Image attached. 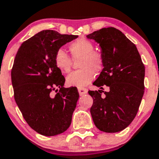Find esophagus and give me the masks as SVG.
I'll use <instances>...</instances> for the list:
<instances>
[{
	"label": "esophagus",
	"mask_w": 159,
	"mask_h": 159,
	"mask_svg": "<svg viewBox=\"0 0 159 159\" xmlns=\"http://www.w3.org/2000/svg\"><path fill=\"white\" fill-rule=\"evenodd\" d=\"M88 92V90L86 89H83V88H79L78 89V93L80 95H83Z\"/></svg>",
	"instance_id": "1"
}]
</instances>
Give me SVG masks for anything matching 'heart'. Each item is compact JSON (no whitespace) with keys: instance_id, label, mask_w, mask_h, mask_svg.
<instances>
[{"instance_id":"obj_1","label":"heart","mask_w":159,"mask_h":159,"mask_svg":"<svg viewBox=\"0 0 159 159\" xmlns=\"http://www.w3.org/2000/svg\"><path fill=\"white\" fill-rule=\"evenodd\" d=\"M94 44L85 39H79L69 46L72 57L81 58L79 67L81 69L75 70L67 77L66 82L70 87L83 88L93 81L95 72H100L104 67L103 57L99 52L95 51ZM56 67L63 73H68L72 61L63 49H59L54 56Z\"/></svg>"}]
</instances>
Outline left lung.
I'll return each mask as SVG.
<instances>
[{
  "label": "left lung",
  "instance_id": "1",
  "mask_svg": "<svg viewBox=\"0 0 159 159\" xmlns=\"http://www.w3.org/2000/svg\"><path fill=\"white\" fill-rule=\"evenodd\" d=\"M86 37L99 44L104 60L102 70L93 82L100 89L89 92L93 98L92 120L101 131L120 132L130 125L139 109L144 65L136 46L115 28H102ZM103 85L109 87L108 92L101 90Z\"/></svg>",
  "mask_w": 159,
  "mask_h": 159
}]
</instances>
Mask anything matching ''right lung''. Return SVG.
<instances>
[{"label":"right lung","instance_id":"1","mask_svg":"<svg viewBox=\"0 0 159 159\" xmlns=\"http://www.w3.org/2000/svg\"><path fill=\"white\" fill-rule=\"evenodd\" d=\"M78 37L43 30L25 41L15 56L11 70L15 100L27 124L44 136L64 133L71 124L79 94L75 87H64L65 78L55 65L54 56ZM53 90L58 93L55 96Z\"/></svg>","mask_w":159,"mask_h":159}]
</instances>
